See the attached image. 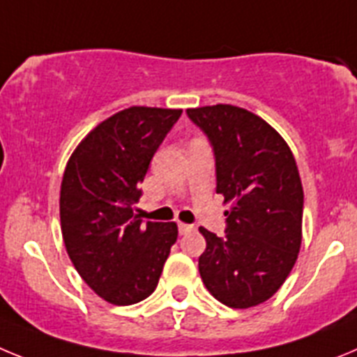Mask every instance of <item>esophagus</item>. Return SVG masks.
<instances>
[{"label": "esophagus", "mask_w": 357, "mask_h": 357, "mask_svg": "<svg viewBox=\"0 0 357 357\" xmlns=\"http://www.w3.org/2000/svg\"><path fill=\"white\" fill-rule=\"evenodd\" d=\"M178 227H179V233H181V234H186V233H192V231H195V227L190 226V224L179 222Z\"/></svg>", "instance_id": "esophagus-1"}]
</instances>
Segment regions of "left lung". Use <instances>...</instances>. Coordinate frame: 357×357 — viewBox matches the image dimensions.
Listing matches in <instances>:
<instances>
[{
	"instance_id": "1",
	"label": "left lung",
	"mask_w": 357,
	"mask_h": 357,
	"mask_svg": "<svg viewBox=\"0 0 357 357\" xmlns=\"http://www.w3.org/2000/svg\"><path fill=\"white\" fill-rule=\"evenodd\" d=\"M186 114L213 146L217 194L231 204L226 236L199 227L206 238L199 274L226 306H258L287 281L303 242L304 192L294 153L245 108L213 105Z\"/></svg>"
}]
</instances>
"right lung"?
<instances>
[{"label":"right lung","mask_w":357,"mask_h":357,"mask_svg":"<svg viewBox=\"0 0 357 357\" xmlns=\"http://www.w3.org/2000/svg\"><path fill=\"white\" fill-rule=\"evenodd\" d=\"M183 110L130 107L78 144L60 186V226L70 261L107 303L130 306L158 287L176 222L135 215L151 158Z\"/></svg>","instance_id":"right-lung-1"}]
</instances>
